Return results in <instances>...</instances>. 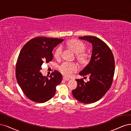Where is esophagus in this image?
Listing matches in <instances>:
<instances>
[{
	"label": "esophagus",
	"mask_w": 131,
	"mask_h": 131,
	"mask_svg": "<svg viewBox=\"0 0 131 131\" xmlns=\"http://www.w3.org/2000/svg\"><path fill=\"white\" fill-rule=\"evenodd\" d=\"M62 79H63V80H64V81H69V80H70L69 78H66V77H63Z\"/></svg>",
	"instance_id": "34e87169"
}]
</instances>
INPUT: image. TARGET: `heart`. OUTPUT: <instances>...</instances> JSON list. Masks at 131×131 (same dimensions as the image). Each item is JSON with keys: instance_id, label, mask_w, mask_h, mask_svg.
I'll use <instances>...</instances> for the list:
<instances>
[{"instance_id": "1", "label": "heart", "mask_w": 131, "mask_h": 131, "mask_svg": "<svg viewBox=\"0 0 131 131\" xmlns=\"http://www.w3.org/2000/svg\"><path fill=\"white\" fill-rule=\"evenodd\" d=\"M67 46L75 54H76V59L79 63L82 65H85L88 64L90 60V55L84 51L85 45L82 42L77 40L72 39L69 41ZM62 49L61 46H59L54 51V56L56 59H59L62 54ZM60 72L66 77H70L73 73L78 70L77 65L74 63L64 62L59 66Z\"/></svg>"}]
</instances>
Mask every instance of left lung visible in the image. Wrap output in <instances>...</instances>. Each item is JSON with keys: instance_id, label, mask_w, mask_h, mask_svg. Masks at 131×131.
<instances>
[{"instance_id": "8db88e82", "label": "left lung", "mask_w": 131, "mask_h": 131, "mask_svg": "<svg viewBox=\"0 0 131 131\" xmlns=\"http://www.w3.org/2000/svg\"><path fill=\"white\" fill-rule=\"evenodd\" d=\"M79 39L86 40L92 46L91 59L79 75L89 76L86 83L84 79H75L76 89L72 90L74 97L83 103H92L100 100L111 87L115 71V61L108 46L95 36H85ZM85 77H84V78Z\"/></svg>"}]
</instances>
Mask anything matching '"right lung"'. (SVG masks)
Wrapping results in <instances>:
<instances>
[{
    "instance_id": "right-lung-1",
    "label": "right lung",
    "mask_w": 131,
    "mask_h": 131,
    "mask_svg": "<svg viewBox=\"0 0 131 131\" xmlns=\"http://www.w3.org/2000/svg\"><path fill=\"white\" fill-rule=\"evenodd\" d=\"M64 39L37 37L29 41L21 49L16 66V77L27 97L36 103H44L56 94V86L62 81L61 74L54 71L43 76L40 70L43 63L53 59L54 47Z\"/></svg>"
}]
</instances>
